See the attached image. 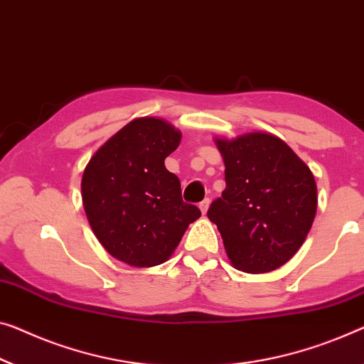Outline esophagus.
I'll return each instance as SVG.
<instances>
[{
	"label": "esophagus",
	"mask_w": 364,
	"mask_h": 364,
	"mask_svg": "<svg viewBox=\"0 0 364 364\" xmlns=\"http://www.w3.org/2000/svg\"><path fill=\"white\" fill-rule=\"evenodd\" d=\"M209 204H210V200H209V199H204L203 203H199V209H200V213H203V214L208 213V209H209Z\"/></svg>",
	"instance_id": "1"
}]
</instances>
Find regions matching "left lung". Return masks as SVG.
Returning <instances> with one entry per match:
<instances>
[{
    "label": "left lung",
    "mask_w": 364,
    "mask_h": 364,
    "mask_svg": "<svg viewBox=\"0 0 364 364\" xmlns=\"http://www.w3.org/2000/svg\"><path fill=\"white\" fill-rule=\"evenodd\" d=\"M225 189L208 210L230 263L245 273L278 269L294 257L317 213L312 171L284 140L268 132L215 137Z\"/></svg>",
    "instance_id": "obj_1"
}]
</instances>
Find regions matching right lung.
<instances>
[{
  "label": "right lung",
  "mask_w": 364,
  "mask_h": 364,
  "mask_svg": "<svg viewBox=\"0 0 364 364\" xmlns=\"http://www.w3.org/2000/svg\"><path fill=\"white\" fill-rule=\"evenodd\" d=\"M181 132L165 119L137 117L101 145L81 178L88 222L106 252L135 268L171 257L188 225L200 217L183 203L181 184L165 168Z\"/></svg>",
  "instance_id": "right-lung-1"
}]
</instances>
